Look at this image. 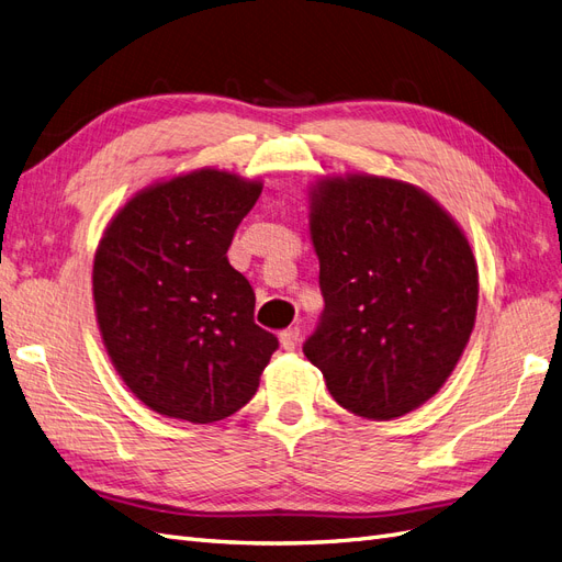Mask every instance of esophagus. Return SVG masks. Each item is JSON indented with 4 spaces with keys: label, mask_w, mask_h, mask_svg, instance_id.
Segmentation results:
<instances>
[{
    "label": "esophagus",
    "mask_w": 562,
    "mask_h": 562,
    "mask_svg": "<svg viewBox=\"0 0 562 562\" xmlns=\"http://www.w3.org/2000/svg\"><path fill=\"white\" fill-rule=\"evenodd\" d=\"M279 339H281V347L285 351H293L297 347V342H300V328H285V330H281Z\"/></svg>",
    "instance_id": "obj_1"
}]
</instances>
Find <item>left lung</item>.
<instances>
[{"label":"left lung","mask_w":562,"mask_h":562,"mask_svg":"<svg viewBox=\"0 0 562 562\" xmlns=\"http://www.w3.org/2000/svg\"><path fill=\"white\" fill-rule=\"evenodd\" d=\"M321 321L302 351L330 396L366 419L427 403L462 356L479 307L464 232L411 182L323 178L310 190Z\"/></svg>","instance_id":"left-lung-1"}]
</instances>
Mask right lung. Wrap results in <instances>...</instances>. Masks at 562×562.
Segmentation results:
<instances>
[{
  "label": "right lung",
  "mask_w": 562,
  "mask_h": 562,
  "mask_svg": "<svg viewBox=\"0 0 562 562\" xmlns=\"http://www.w3.org/2000/svg\"><path fill=\"white\" fill-rule=\"evenodd\" d=\"M260 192V180L201 168L145 187L110 220L93 260L95 318L149 411L211 424L258 391L279 339L255 323V293L227 250Z\"/></svg>",
  "instance_id": "right-lung-1"
}]
</instances>
